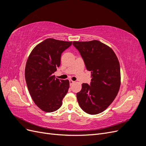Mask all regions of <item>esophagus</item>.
<instances>
[{
  "label": "esophagus",
  "instance_id": "obj_1",
  "mask_svg": "<svg viewBox=\"0 0 146 146\" xmlns=\"http://www.w3.org/2000/svg\"><path fill=\"white\" fill-rule=\"evenodd\" d=\"M69 83H70V85H72L73 83H75V82H74V81H73V80H69Z\"/></svg>",
  "mask_w": 146,
  "mask_h": 146
}]
</instances>
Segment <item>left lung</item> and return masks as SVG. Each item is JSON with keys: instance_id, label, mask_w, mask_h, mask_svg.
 Here are the masks:
<instances>
[{"instance_id": "obj_1", "label": "left lung", "mask_w": 146, "mask_h": 146, "mask_svg": "<svg viewBox=\"0 0 146 146\" xmlns=\"http://www.w3.org/2000/svg\"><path fill=\"white\" fill-rule=\"evenodd\" d=\"M73 45L80 52L92 78L90 85L83 83L77 93L78 103L88 114L100 113L113 102L120 88L117 57L111 47L98 40L74 41Z\"/></svg>"}]
</instances>
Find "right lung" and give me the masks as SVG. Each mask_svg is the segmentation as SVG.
Instances as JSON below:
<instances>
[{
  "label": "right lung",
  "mask_w": 146,
  "mask_h": 146,
  "mask_svg": "<svg viewBox=\"0 0 146 146\" xmlns=\"http://www.w3.org/2000/svg\"><path fill=\"white\" fill-rule=\"evenodd\" d=\"M72 41L48 38L34 47L27 59L25 78L30 94L38 108L50 113L59 109L69 88L68 80L53 75L60 66L61 55Z\"/></svg>",
  "instance_id": "1"
}]
</instances>
